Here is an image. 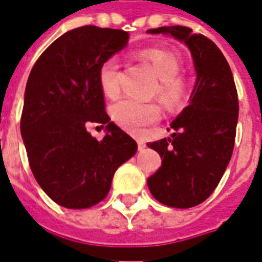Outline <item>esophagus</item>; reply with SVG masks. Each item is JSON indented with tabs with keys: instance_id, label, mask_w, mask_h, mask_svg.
I'll use <instances>...</instances> for the list:
<instances>
[{
	"instance_id": "obj_1",
	"label": "esophagus",
	"mask_w": 262,
	"mask_h": 262,
	"mask_svg": "<svg viewBox=\"0 0 262 262\" xmlns=\"http://www.w3.org/2000/svg\"><path fill=\"white\" fill-rule=\"evenodd\" d=\"M137 146H139V150H144L146 148V143L143 140H137Z\"/></svg>"
}]
</instances>
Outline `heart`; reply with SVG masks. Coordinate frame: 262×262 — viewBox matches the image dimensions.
Masks as SVG:
<instances>
[{"instance_id":"b5f03b06","label":"heart","mask_w":262,"mask_h":262,"mask_svg":"<svg viewBox=\"0 0 262 262\" xmlns=\"http://www.w3.org/2000/svg\"><path fill=\"white\" fill-rule=\"evenodd\" d=\"M140 57L151 66L160 78L157 94L161 102L171 111H178L187 105L189 99V86L187 81L180 77L181 60L170 50L159 48L144 49ZM99 84L105 95L116 97L120 91L119 61L112 56L99 67ZM112 118L123 129L133 133L157 122L161 116V108L157 102H142L133 98H122L111 106Z\"/></svg>"}]
</instances>
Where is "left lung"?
<instances>
[{
	"instance_id": "8db88e82",
	"label": "left lung",
	"mask_w": 262,
	"mask_h": 262,
	"mask_svg": "<svg viewBox=\"0 0 262 262\" xmlns=\"http://www.w3.org/2000/svg\"><path fill=\"white\" fill-rule=\"evenodd\" d=\"M147 32L185 43L196 71L191 105L171 123L176 133L147 144L163 157L147 180L148 189L163 205L192 208L210 196L231 159L238 119L236 84L227 60L209 37L180 25Z\"/></svg>"
}]
</instances>
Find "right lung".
I'll use <instances>...</instances> for the list:
<instances>
[{
  "label": "right lung",
  "instance_id": "right-lung-1",
  "mask_svg": "<svg viewBox=\"0 0 262 262\" xmlns=\"http://www.w3.org/2000/svg\"><path fill=\"white\" fill-rule=\"evenodd\" d=\"M127 39L120 29H73L40 54L26 82L20 133L29 165L43 191L64 208L105 199L115 171L137 151V143L111 122L98 78L101 64ZM91 124L107 127L101 142L88 132Z\"/></svg>",
  "mask_w": 262,
  "mask_h": 262
}]
</instances>
